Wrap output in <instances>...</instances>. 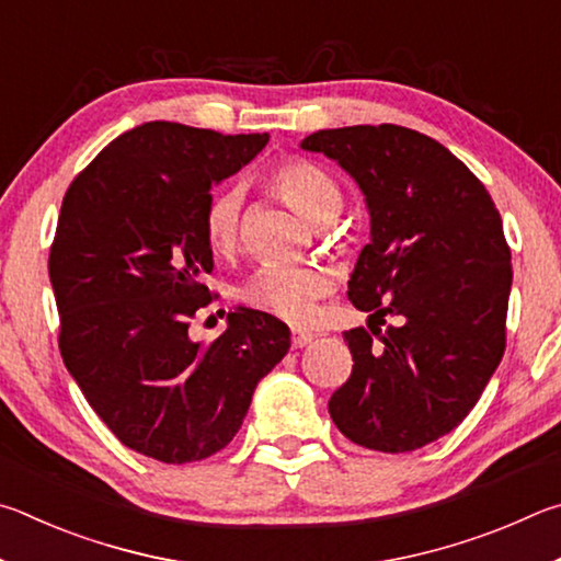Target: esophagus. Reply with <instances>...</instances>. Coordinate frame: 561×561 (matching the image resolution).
<instances>
[{
	"instance_id": "1",
	"label": "esophagus",
	"mask_w": 561,
	"mask_h": 561,
	"mask_svg": "<svg viewBox=\"0 0 561 561\" xmlns=\"http://www.w3.org/2000/svg\"><path fill=\"white\" fill-rule=\"evenodd\" d=\"M290 342H293V347H296V350L306 347V345H310V342H312V332H308V330H293Z\"/></svg>"
}]
</instances>
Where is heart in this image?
<instances>
[{"label": "heart", "mask_w": 561, "mask_h": 561, "mask_svg": "<svg viewBox=\"0 0 561 561\" xmlns=\"http://www.w3.org/2000/svg\"><path fill=\"white\" fill-rule=\"evenodd\" d=\"M268 186L302 219L325 226L335 219L342 206L337 182L302 157H286L268 172ZM243 199L236 186L214 192L204 206L202 229L206 245L216 255H231L241 243ZM335 288V278L322 265H265L255 271L241 288V300L261 312L288 322H306L316 302Z\"/></svg>", "instance_id": "obj_1"}]
</instances>
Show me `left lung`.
<instances>
[{"instance_id": "1", "label": "left lung", "mask_w": 561, "mask_h": 561, "mask_svg": "<svg viewBox=\"0 0 561 561\" xmlns=\"http://www.w3.org/2000/svg\"><path fill=\"white\" fill-rule=\"evenodd\" d=\"M302 147L355 176L371 216L347 290L369 330L345 332L355 365L330 416L357 446L424 448L468 416L503 359L513 286L503 219L456 154L409 127L318 130Z\"/></svg>"}]
</instances>
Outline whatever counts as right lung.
Returning a JSON list of instances; mask_svg holds the SVG:
<instances>
[{"label":"right lung","instance_id":"right-lung-1","mask_svg":"<svg viewBox=\"0 0 561 561\" xmlns=\"http://www.w3.org/2000/svg\"><path fill=\"white\" fill-rule=\"evenodd\" d=\"M268 135L154 121L123 133L66 190L48 253L64 365L121 444L162 463L214 456L241 428L253 389L290 330L239 308L211 342L190 337L214 293L202 216L214 182Z\"/></svg>","mask_w":561,"mask_h":561}]
</instances>
